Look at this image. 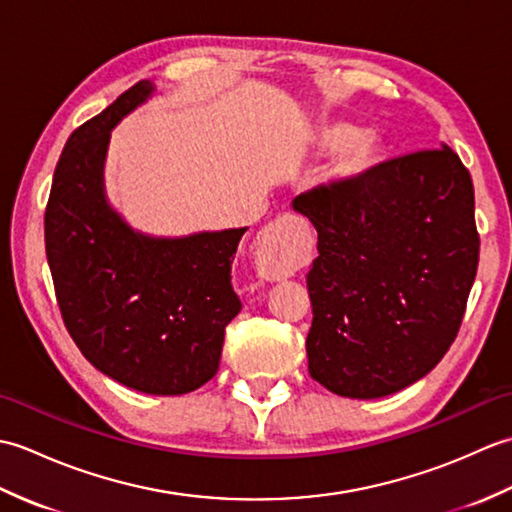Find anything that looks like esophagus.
Segmentation results:
<instances>
[{"label": "esophagus", "mask_w": 512, "mask_h": 512, "mask_svg": "<svg viewBox=\"0 0 512 512\" xmlns=\"http://www.w3.org/2000/svg\"><path fill=\"white\" fill-rule=\"evenodd\" d=\"M301 262V242L288 231L281 222L270 224L264 235L259 237L257 273L266 281H284L295 275Z\"/></svg>", "instance_id": "obj_1"}]
</instances>
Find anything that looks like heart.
I'll return each mask as SVG.
<instances>
[{"mask_svg":"<svg viewBox=\"0 0 512 512\" xmlns=\"http://www.w3.org/2000/svg\"><path fill=\"white\" fill-rule=\"evenodd\" d=\"M314 140L323 151L341 149L332 167V178L336 182H352L361 178L378 162L374 140L363 136L361 129L352 125L325 123L317 129Z\"/></svg>","mask_w":512,"mask_h":512,"instance_id":"b5f03b06","label":"heart"}]
</instances>
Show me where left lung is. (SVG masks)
Segmentation results:
<instances>
[{
  "label": "left lung",
  "instance_id": "1",
  "mask_svg": "<svg viewBox=\"0 0 512 512\" xmlns=\"http://www.w3.org/2000/svg\"><path fill=\"white\" fill-rule=\"evenodd\" d=\"M319 233L308 372L345 398L416 383L458 336L480 259L471 173L447 145L292 200Z\"/></svg>",
  "mask_w": 512,
  "mask_h": 512
}]
</instances>
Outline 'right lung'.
Here are the masks:
<instances>
[{"mask_svg": "<svg viewBox=\"0 0 512 512\" xmlns=\"http://www.w3.org/2000/svg\"><path fill=\"white\" fill-rule=\"evenodd\" d=\"M154 83L138 81L65 143L46 206V255L65 328L81 354L129 389L180 396L220 367L242 301L231 264L246 228L187 237L134 231L105 198L114 125Z\"/></svg>", "mask_w": 512, "mask_h": 512, "instance_id": "obj_1", "label": "right lung"}]
</instances>
